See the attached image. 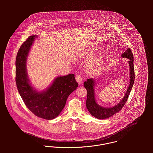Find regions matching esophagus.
<instances>
[{
	"label": "esophagus",
	"mask_w": 153,
	"mask_h": 153,
	"mask_svg": "<svg viewBox=\"0 0 153 153\" xmlns=\"http://www.w3.org/2000/svg\"><path fill=\"white\" fill-rule=\"evenodd\" d=\"M76 81L79 83V84H80L82 81V77H81V76H80V75H76Z\"/></svg>",
	"instance_id": "esophagus-1"
}]
</instances>
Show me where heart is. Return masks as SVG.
<instances>
[{"instance_id":"heart-1","label":"heart","mask_w":153,"mask_h":153,"mask_svg":"<svg viewBox=\"0 0 153 153\" xmlns=\"http://www.w3.org/2000/svg\"><path fill=\"white\" fill-rule=\"evenodd\" d=\"M102 61L103 59L102 57H97L93 58L89 62V68L94 72H98L102 68Z\"/></svg>"}]
</instances>
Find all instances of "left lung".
<instances>
[{
	"label": "left lung",
	"instance_id": "1",
	"mask_svg": "<svg viewBox=\"0 0 153 153\" xmlns=\"http://www.w3.org/2000/svg\"><path fill=\"white\" fill-rule=\"evenodd\" d=\"M122 57L127 58L130 59L128 61L130 66V84L128 89L124 95L123 99L119 102L115 106L110 108H105L99 105L95 100V80L94 79H89L84 82V87L87 91V98L86 102V106L89 113L94 117L99 119H107L112 117L114 114L119 112L120 109L123 107L124 104L127 102L130 94L131 92V89L133 87L134 80H135V71L134 66V57L133 54L130 48H128L122 54Z\"/></svg>",
	"mask_w": 153,
	"mask_h": 153
}]
</instances>
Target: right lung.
Listing matches in <instances>:
<instances>
[{
    "mask_svg": "<svg viewBox=\"0 0 153 153\" xmlns=\"http://www.w3.org/2000/svg\"><path fill=\"white\" fill-rule=\"evenodd\" d=\"M36 36H30L20 47L15 61V81L18 92L26 107L35 115L51 120L64 108L69 95L78 87L74 74L56 78L46 91L37 92L30 83L26 61Z\"/></svg>",
    "mask_w": 153,
    "mask_h": 153,
    "instance_id": "add662e5",
    "label": "right lung"
}]
</instances>
